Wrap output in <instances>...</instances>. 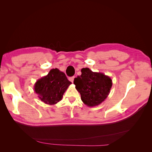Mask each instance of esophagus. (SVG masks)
Instances as JSON below:
<instances>
[{
  "label": "esophagus",
  "mask_w": 152,
  "mask_h": 152,
  "mask_svg": "<svg viewBox=\"0 0 152 152\" xmlns=\"http://www.w3.org/2000/svg\"><path fill=\"white\" fill-rule=\"evenodd\" d=\"M74 79H75V76H73V77H72L69 78V80H70V82H72V83H73V80H74Z\"/></svg>",
  "instance_id": "1"
}]
</instances>
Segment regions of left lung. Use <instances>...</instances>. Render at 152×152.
<instances>
[{"label": "left lung", "instance_id": "obj_1", "mask_svg": "<svg viewBox=\"0 0 152 152\" xmlns=\"http://www.w3.org/2000/svg\"><path fill=\"white\" fill-rule=\"evenodd\" d=\"M81 72L73 83L80 94L82 102L89 107L100 104L110 94L112 86L111 78L103 73L94 72L89 68H82Z\"/></svg>", "mask_w": 152, "mask_h": 152}]
</instances>
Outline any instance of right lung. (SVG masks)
<instances>
[{
  "instance_id": "add662e5",
  "label": "right lung",
  "mask_w": 152,
  "mask_h": 152,
  "mask_svg": "<svg viewBox=\"0 0 152 152\" xmlns=\"http://www.w3.org/2000/svg\"><path fill=\"white\" fill-rule=\"evenodd\" d=\"M71 84L65 73L58 68H53L47 75L37 80L34 91L42 102L53 105L62 99L64 93Z\"/></svg>"
}]
</instances>
